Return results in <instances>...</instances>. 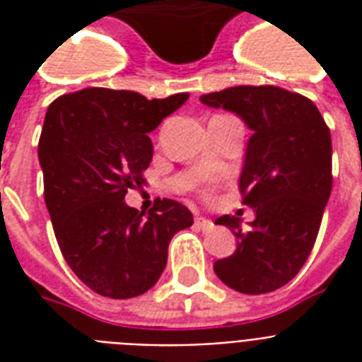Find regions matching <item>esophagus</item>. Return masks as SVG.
<instances>
[{"label": "esophagus", "instance_id": "obj_1", "mask_svg": "<svg viewBox=\"0 0 362 362\" xmlns=\"http://www.w3.org/2000/svg\"><path fill=\"white\" fill-rule=\"evenodd\" d=\"M195 226H197L199 229H203V231H210V229L214 227V221L209 220V218H197V220H195Z\"/></svg>", "mask_w": 362, "mask_h": 362}]
</instances>
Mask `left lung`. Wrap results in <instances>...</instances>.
Here are the masks:
<instances>
[{
    "label": "left lung",
    "instance_id": "8db88e82",
    "mask_svg": "<svg viewBox=\"0 0 362 362\" xmlns=\"http://www.w3.org/2000/svg\"><path fill=\"white\" fill-rule=\"evenodd\" d=\"M201 103L237 115L253 135L247 139L240 187L242 203L255 220L221 216L237 250L218 259L214 272L246 295L276 291L306 263L320 233L332 189L331 131L310 99L278 86H235L206 93Z\"/></svg>",
    "mask_w": 362,
    "mask_h": 362
}]
</instances>
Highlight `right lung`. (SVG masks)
<instances>
[{"label": "right lung", "mask_w": 362, "mask_h": 362, "mask_svg": "<svg viewBox=\"0 0 362 362\" xmlns=\"http://www.w3.org/2000/svg\"><path fill=\"white\" fill-rule=\"evenodd\" d=\"M187 98L86 88L48 107L37 153L54 235L78 280L103 297L146 293L165 270L170 238L192 227L178 201L158 199L148 214L124 201L152 161L148 133Z\"/></svg>", "instance_id": "1"}]
</instances>
